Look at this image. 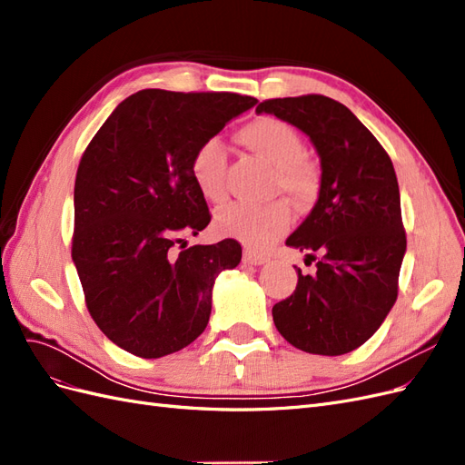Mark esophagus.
Masks as SVG:
<instances>
[{
	"instance_id": "obj_1",
	"label": "esophagus",
	"mask_w": 465,
	"mask_h": 465,
	"mask_svg": "<svg viewBox=\"0 0 465 465\" xmlns=\"http://www.w3.org/2000/svg\"><path fill=\"white\" fill-rule=\"evenodd\" d=\"M267 260H270V258H267L265 254H260V252H254V250H244V262L246 263H252V265H262V263H265Z\"/></svg>"
}]
</instances>
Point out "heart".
I'll return each instance as SVG.
<instances>
[{
    "label": "heart",
    "instance_id": "obj_1",
    "mask_svg": "<svg viewBox=\"0 0 465 465\" xmlns=\"http://www.w3.org/2000/svg\"><path fill=\"white\" fill-rule=\"evenodd\" d=\"M238 143L256 157L272 164L270 186L273 192H285L297 205H311L320 192V168L304 153L301 134L291 124L262 116L248 122L236 134ZM227 157L219 139H205L190 159V174L195 188L205 200L223 202L227 195ZM292 223V211L287 202L267 203L231 202L217 209L215 229L238 241L263 248L283 234Z\"/></svg>",
    "mask_w": 465,
    "mask_h": 465
}]
</instances>
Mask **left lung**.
I'll return each mask as SVG.
<instances>
[{"instance_id": "left-lung-1", "label": "left lung", "mask_w": 465, "mask_h": 465, "mask_svg": "<svg viewBox=\"0 0 465 465\" xmlns=\"http://www.w3.org/2000/svg\"><path fill=\"white\" fill-rule=\"evenodd\" d=\"M273 114L311 137L320 154L318 202L287 246L316 260L291 297L273 306L279 333L312 355H343L382 326L398 299L405 254L400 188L378 139L341 103L323 94L263 101Z\"/></svg>"}]
</instances>
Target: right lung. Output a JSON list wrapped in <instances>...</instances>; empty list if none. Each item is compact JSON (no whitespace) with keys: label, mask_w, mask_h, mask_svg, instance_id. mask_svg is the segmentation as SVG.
Here are the masks:
<instances>
[{"label":"right lung","mask_w":465,"mask_h":465,"mask_svg":"<svg viewBox=\"0 0 465 465\" xmlns=\"http://www.w3.org/2000/svg\"><path fill=\"white\" fill-rule=\"evenodd\" d=\"M256 103L143 89L116 106L83 153L72 258L94 323L135 357L159 359L198 340L217 275L241 263L232 238L180 252L174 244L211 221L190 174L193 151Z\"/></svg>","instance_id":"add662e5"}]
</instances>
